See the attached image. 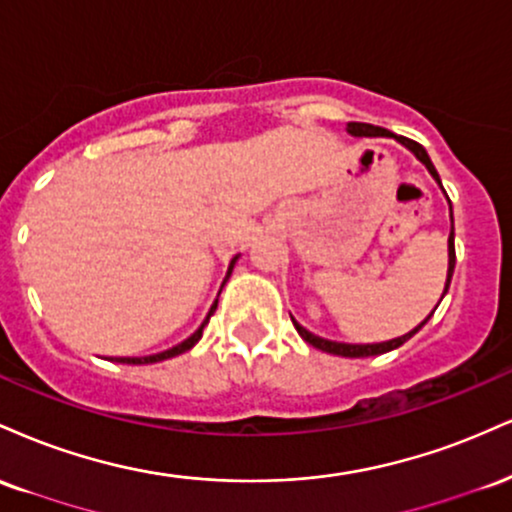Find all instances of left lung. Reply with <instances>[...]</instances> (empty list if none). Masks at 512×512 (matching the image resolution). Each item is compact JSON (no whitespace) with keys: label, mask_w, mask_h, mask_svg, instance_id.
<instances>
[{"label":"left lung","mask_w":512,"mask_h":512,"mask_svg":"<svg viewBox=\"0 0 512 512\" xmlns=\"http://www.w3.org/2000/svg\"><path fill=\"white\" fill-rule=\"evenodd\" d=\"M347 131H350L352 136H393V134H390L388 129H381V126L364 124V122H350V124H347ZM398 141L402 143V146L410 148L412 153L417 155V158L424 162L426 170H429L431 174H434L436 182L441 184V177H438V172H436L434 162H431L429 153H426L422 143L412 141V138H405V136H398ZM450 218H453V208H450ZM453 239H455V232L450 230V239H448V256H450V261H448V282H446V292H448V287H450V278H453V268H455V242H453ZM446 292H443V294H446ZM426 321H429V318H426ZM426 321H424V323H426ZM292 323H294V328H297V333L302 335V338H304L306 342H309V345H314L316 350H323V352H328V354H338V357H374V354L390 352V350H395V347L405 345V342L410 340L412 335L417 333V330H422V326H424V323H422V326H417L414 330H410V333L402 335V338H395V340H388V342H378V345H345V342H333V340H323V338H318V335L309 333V330H306L304 326H299V323L294 321V318H292Z\"/></svg>","instance_id":"left-lung-1"}]
</instances>
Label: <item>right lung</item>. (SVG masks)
<instances>
[{
    "mask_svg": "<svg viewBox=\"0 0 512 512\" xmlns=\"http://www.w3.org/2000/svg\"><path fill=\"white\" fill-rule=\"evenodd\" d=\"M234 261H237V258H232V263H230V270H227V278H230V273H232V268H234ZM227 278H225V282H227ZM215 306H218V302H215L213 306H210V311H208V318H206V321L201 323V328H198L196 333L191 335V338H186V340L182 342V345L172 347V350H167V352H160V354H150V357H117V359H114V362H122V364H153V362H162V359L177 357V354H182V352H186V350H191V347H194L196 342L201 340V335H203V328L208 326L210 316H213V311H215Z\"/></svg>",
    "mask_w": 512,
    "mask_h": 512,
    "instance_id": "obj_1",
    "label": "right lung"
}]
</instances>
